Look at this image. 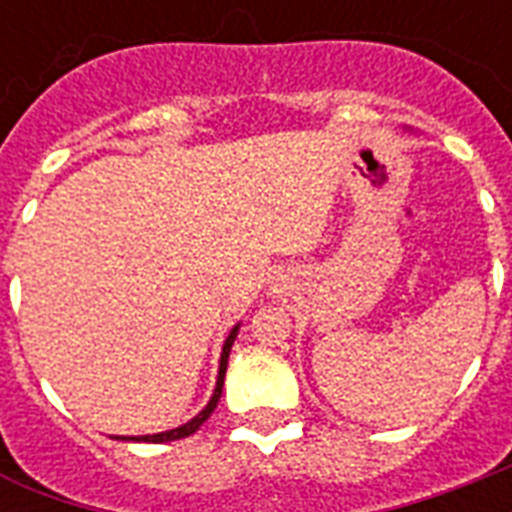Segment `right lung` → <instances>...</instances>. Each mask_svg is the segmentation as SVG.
Masks as SVG:
<instances>
[{
	"label": "right lung",
	"instance_id": "1",
	"mask_svg": "<svg viewBox=\"0 0 512 512\" xmlns=\"http://www.w3.org/2000/svg\"><path fill=\"white\" fill-rule=\"evenodd\" d=\"M239 327H241V324H236V327L228 332V337H225L223 350H220V366H217L215 390H212V396H209L207 406H204V409H201V412L196 414L193 420L183 422V425H177V428H172V430H164V433H154V436H122V441H151V444H164V441H177V438H185V436H191V433H196V430H199L201 425L209 420V414L215 412L217 401H220V393H223L225 369H228V356H231L233 340H236V335H239Z\"/></svg>",
	"mask_w": 512,
	"mask_h": 512
}]
</instances>
